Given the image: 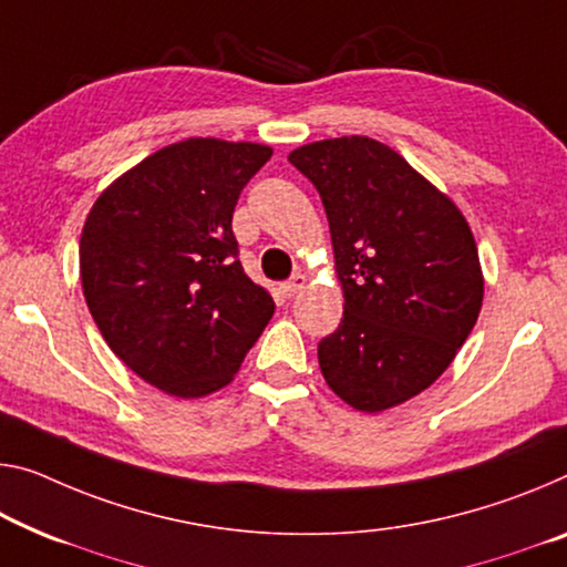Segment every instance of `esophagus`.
I'll return each instance as SVG.
<instances>
[{
    "mask_svg": "<svg viewBox=\"0 0 567 567\" xmlns=\"http://www.w3.org/2000/svg\"><path fill=\"white\" fill-rule=\"evenodd\" d=\"M303 284H307V276L296 274V276H291L289 281H286V284L281 286V293L286 296V299H291V296H296V293H299V291L303 289Z\"/></svg>",
    "mask_w": 567,
    "mask_h": 567,
    "instance_id": "obj_1",
    "label": "esophagus"
}]
</instances>
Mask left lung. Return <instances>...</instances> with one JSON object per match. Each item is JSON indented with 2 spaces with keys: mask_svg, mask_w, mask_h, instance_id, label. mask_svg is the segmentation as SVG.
<instances>
[{
  "mask_svg": "<svg viewBox=\"0 0 567 567\" xmlns=\"http://www.w3.org/2000/svg\"><path fill=\"white\" fill-rule=\"evenodd\" d=\"M289 162L324 205L344 291V317L319 342L321 374L357 411L405 403L441 378L482 309L468 223L374 138H324Z\"/></svg>",
  "mask_w": 567,
  "mask_h": 567,
  "instance_id": "left-lung-1",
  "label": "left lung"
}]
</instances>
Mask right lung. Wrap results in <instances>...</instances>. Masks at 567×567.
Masks as SVG:
<instances>
[{"label": "right lung", "instance_id": "add662e5", "mask_svg": "<svg viewBox=\"0 0 567 567\" xmlns=\"http://www.w3.org/2000/svg\"><path fill=\"white\" fill-rule=\"evenodd\" d=\"M274 150L185 138L95 199L81 233V281L113 354L174 398L220 390L274 317L243 271L233 213Z\"/></svg>", "mask_w": 567, "mask_h": 567}]
</instances>
